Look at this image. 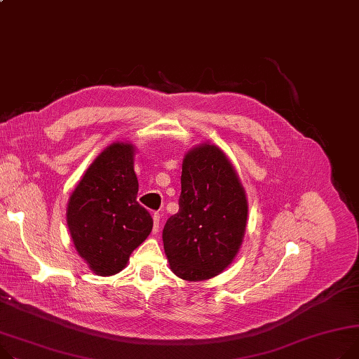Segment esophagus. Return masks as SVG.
Masks as SVG:
<instances>
[{
	"mask_svg": "<svg viewBox=\"0 0 359 359\" xmlns=\"http://www.w3.org/2000/svg\"><path fill=\"white\" fill-rule=\"evenodd\" d=\"M153 219H154V226H153V232H158L160 229V221H161V213L160 212H154L153 215Z\"/></svg>",
	"mask_w": 359,
	"mask_h": 359,
	"instance_id": "1",
	"label": "esophagus"
}]
</instances>
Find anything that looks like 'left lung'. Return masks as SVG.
<instances>
[{"label": "left lung", "mask_w": 359, "mask_h": 359, "mask_svg": "<svg viewBox=\"0 0 359 359\" xmlns=\"http://www.w3.org/2000/svg\"><path fill=\"white\" fill-rule=\"evenodd\" d=\"M180 182L179 212L163 229L164 251L176 276L201 281L222 273L240 250L247 198L232 164L217 146L190 150Z\"/></svg>", "instance_id": "1"}]
</instances>
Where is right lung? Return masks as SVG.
Returning a JSON list of instances; mask_svg holds the SVG:
<instances>
[{
	"mask_svg": "<svg viewBox=\"0 0 359 359\" xmlns=\"http://www.w3.org/2000/svg\"><path fill=\"white\" fill-rule=\"evenodd\" d=\"M134 147L115 142L83 175L67 205V226L79 255L100 276L121 271L131 252L153 229L137 202Z\"/></svg>",
	"mask_w": 359,
	"mask_h": 359,
	"instance_id": "obj_1",
	"label": "right lung"
}]
</instances>
